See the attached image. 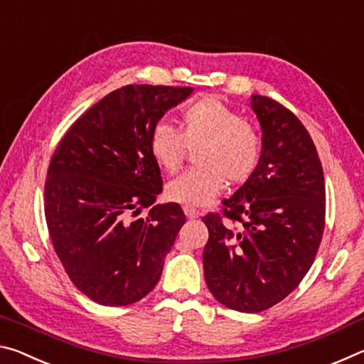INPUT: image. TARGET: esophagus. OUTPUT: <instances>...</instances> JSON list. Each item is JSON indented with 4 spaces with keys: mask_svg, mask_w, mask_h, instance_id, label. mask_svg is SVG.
Masks as SVG:
<instances>
[{
    "mask_svg": "<svg viewBox=\"0 0 364 364\" xmlns=\"http://www.w3.org/2000/svg\"><path fill=\"white\" fill-rule=\"evenodd\" d=\"M183 210H184V215H186L188 218H197V217H200V210H197L196 207H193V205H184L183 207Z\"/></svg>",
    "mask_w": 364,
    "mask_h": 364,
    "instance_id": "34e87169",
    "label": "esophagus"
}]
</instances>
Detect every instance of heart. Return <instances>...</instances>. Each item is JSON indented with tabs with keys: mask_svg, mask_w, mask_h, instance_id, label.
I'll return each mask as SVG.
<instances>
[{
	"mask_svg": "<svg viewBox=\"0 0 364 364\" xmlns=\"http://www.w3.org/2000/svg\"><path fill=\"white\" fill-rule=\"evenodd\" d=\"M196 149L199 167L168 183L170 200L205 205L223 193L228 181H249L262 160V136L255 125L218 97L205 96L186 104L180 112V132L167 122L151 128V157L167 173L180 170L188 147Z\"/></svg>",
	"mask_w": 364,
	"mask_h": 364,
	"instance_id": "obj_1",
	"label": "heart"
}]
</instances>
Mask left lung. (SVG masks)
Masks as SVG:
<instances>
[{
    "instance_id": "1",
    "label": "left lung",
    "mask_w": 364,
    "mask_h": 364,
    "mask_svg": "<svg viewBox=\"0 0 364 364\" xmlns=\"http://www.w3.org/2000/svg\"><path fill=\"white\" fill-rule=\"evenodd\" d=\"M262 125L257 171L221 212L202 217L204 274L221 305L244 313L286 299L315 262L326 217L321 160L310 133L282 104L252 96Z\"/></svg>"
}]
</instances>
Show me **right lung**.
Listing matches in <instances>:
<instances>
[{
    "label": "right lung",
    "instance_id": "obj_1",
    "mask_svg": "<svg viewBox=\"0 0 364 364\" xmlns=\"http://www.w3.org/2000/svg\"><path fill=\"white\" fill-rule=\"evenodd\" d=\"M189 86L127 85L73 122L45 181V217L60 263L80 292L100 305H132L160 279L164 258L186 221L162 193L147 136ZM150 208L146 218L137 215Z\"/></svg>",
    "mask_w": 364,
    "mask_h": 364
}]
</instances>
